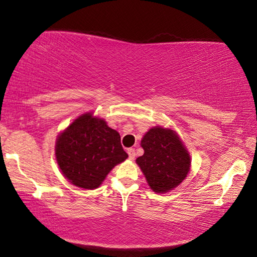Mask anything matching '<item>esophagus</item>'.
<instances>
[{"label":"esophagus","instance_id":"obj_1","mask_svg":"<svg viewBox=\"0 0 257 257\" xmlns=\"http://www.w3.org/2000/svg\"><path fill=\"white\" fill-rule=\"evenodd\" d=\"M127 152H128L129 159H130V160H134L135 156H136V153H135V150H134V149H128Z\"/></svg>","mask_w":257,"mask_h":257}]
</instances>
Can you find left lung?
Segmentation results:
<instances>
[{"mask_svg":"<svg viewBox=\"0 0 257 257\" xmlns=\"http://www.w3.org/2000/svg\"><path fill=\"white\" fill-rule=\"evenodd\" d=\"M141 146L144 154L136 159V163L154 193H168L188 176L191 167L189 152L173 129L161 125L151 128L143 136Z\"/></svg>","mask_w":257,"mask_h":257,"instance_id":"1","label":"left lung"}]
</instances>
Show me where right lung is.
<instances>
[{
	"label": "right lung",
	"mask_w": 257,
	"mask_h": 257,
	"mask_svg": "<svg viewBox=\"0 0 257 257\" xmlns=\"http://www.w3.org/2000/svg\"><path fill=\"white\" fill-rule=\"evenodd\" d=\"M55 158L61 172L73 186L96 189L115 165L128 158L120 135L93 112L82 113L55 141Z\"/></svg>",
	"instance_id": "right-lung-1"
}]
</instances>
